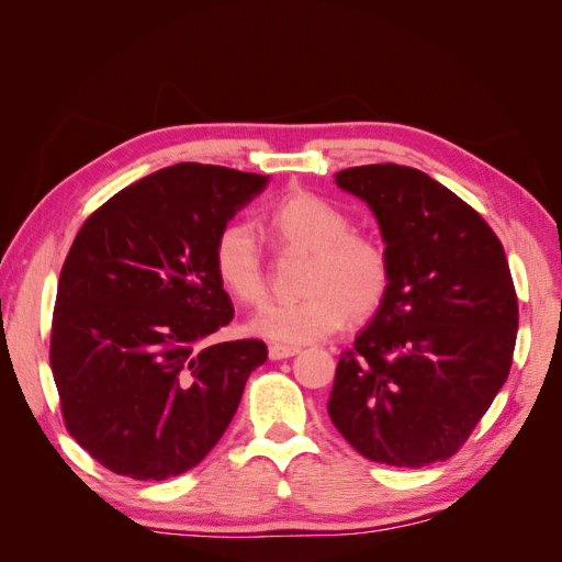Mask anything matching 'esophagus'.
Returning <instances> with one entry per match:
<instances>
[{
	"instance_id": "34e87169",
	"label": "esophagus",
	"mask_w": 562,
	"mask_h": 562,
	"mask_svg": "<svg viewBox=\"0 0 562 562\" xmlns=\"http://www.w3.org/2000/svg\"><path fill=\"white\" fill-rule=\"evenodd\" d=\"M300 353V347H291V345H271L269 347V359L271 361H281V359H291V356Z\"/></svg>"
}]
</instances>
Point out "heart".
<instances>
[{"mask_svg":"<svg viewBox=\"0 0 562 562\" xmlns=\"http://www.w3.org/2000/svg\"><path fill=\"white\" fill-rule=\"evenodd\" d=\"M265 232L281 252L310 255L297 302H269L248 328L283 345H304L339 330L349 321L375 316L389 297L391 255L382 239L353 232L349 215L314 192L285 194L265 220ZM215 274L244 304H258L269 288L258 236L248 225H229L213 248Z\"/></svg>","mask_w":562,"mask_h":562,"instance_id":"1","label":"heart"}]
</instances>
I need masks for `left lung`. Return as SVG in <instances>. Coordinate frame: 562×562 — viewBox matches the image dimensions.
<instances>
[{"label": "left lung", "instance_id": "obj_1", "mask_svg": "<svg viewBox=\"0 0 562 562\" xmlns=\"http://www.w3.org/2000/svg\"><path fill=\"white\" fill-rule=\"evenodd\" d=\"M335 182L375 213L394 279L339 353L328 415L370 462H443L514 363L518 295L504 246L479 211L417 168L353 166Z\"/></svg>", "mask_w": 562, "mask_h": 562}]
</instances>
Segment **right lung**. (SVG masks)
<instances>
[{"label": "right lung", "instance_id": "add662e5", "mask_svg": "<svg viewBox=\"0 0 562 562\" xmlns=\"http://www.w3.org/2000/svg\"><path fill=\"white\" fill-rule=\"evenodd\" d=\"M267 178L176 164L95 209L63 262L50 372L65 429L135 481L196 467L267 361L262 339L206 345L234 318L213 248Z\"/></svg>", "mask_w": 562, "mask_h": 562}]
</instances>
